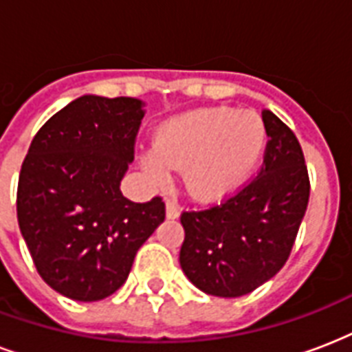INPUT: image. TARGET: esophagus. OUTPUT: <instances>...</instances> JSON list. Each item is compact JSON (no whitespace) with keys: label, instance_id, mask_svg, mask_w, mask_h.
<instances>
[{"label":"esophagus","instance_id":"1","mask_svg":"<svg viewBox=\"0 0 352 352\" xmlns=\"http://www.w3.org/2000/svg\"><path fill=\"white\" fill-rule=\"evenodd\" d=\"M165 207H167V219H170V220L178 219V217H179V207H178V204H176V201L167 200Z\"/></svg>","mask_w":352,"mask_h":352}]
</instances>
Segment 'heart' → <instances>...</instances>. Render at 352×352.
<instances>
[{
	"mask_svg": "<svg viewBox=\"0 0 352 352\" xmlns=\"http://www.w3.org/2000/svg\"><path fill=\"white\" fill-rule=\"evenodd\" d=\"M266 146V124L255 111L228 106L200 108L168 119L157 128L154 151L141 167L156 185H167L184 168V185L200 201L233 195L257 167Z\"/></svg>",
	"mask_w": 352,
	"mask_h": 352,
	"instance_id": "heart-1",
	"label": "heart"
}]
</instances>
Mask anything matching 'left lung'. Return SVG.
Wrapping results in <instances>:
<instances>
[{"mask_svg": "<svg viewBox=\"0 0 352 352\" xmlns=\"http://www.w3.org/2000/svg\"><path fill=\"white\" fill-rule=\"evenodd\" d=\"M266 151L261 173L220 206L184 211L179 266L201 292L241 298L279 272L292 252L310 196L298 138L263 111Z\"/></svg>", "mask_w": 352, "mask_h": 352, "instance_id": "obj_1", "label": "left lung"}]
</instances>
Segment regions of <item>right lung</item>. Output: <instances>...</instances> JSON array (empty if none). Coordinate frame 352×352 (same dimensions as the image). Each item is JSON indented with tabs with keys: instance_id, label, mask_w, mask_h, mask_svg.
Wrapping results in <instances>:
<instances>
[{
	"instance_id": "obj_1",
	"label": "right lung",
	"mask_w": 352,
	"mask_h": 352,
	"mask_svg": "<svg viewBox=\"0 0 352 352\" xmlns=\"http://www.w3.org/2000/svg\"><path fill=\"white\" fill-rule=\"evenodd\" d=\"M145 117L132 97L82 95L32 139L18 182V224L49 287L75 301H99L124 285L135 253L165 220L160 196L124 198Z\"/></svg>"
}]
</instances>
